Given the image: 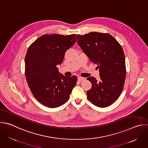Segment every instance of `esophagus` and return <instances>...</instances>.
<instances>
[{
  "mask_svg": "<svg viewBox=\"0 0 148 148\" xmlns=\"http://www.w3.org/2000/svg\"><path fill=\"white\" fill-rule=\"evenodd\" d=\"M85 79H86V78H84V77H78V80L79 81H84Z\"/></svg>",
  "mask_w": 148,
  "mask_h": 148,
  "instance_id": "obj_1",
  "label": "esophagus"
}]
</instances>
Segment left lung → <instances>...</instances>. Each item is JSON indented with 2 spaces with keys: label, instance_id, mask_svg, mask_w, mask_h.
I'll return each instance as SVG.
<instances>
[{
  "label": "left lung",
  "instance_id": "8db88e82",
  "mask_svg": "<svg viewBox=\"0 0 148 148\" xmlns=\"http://www.w3.org/2000/svg\"><path fill=\"white\" fill-rule=\"evenodd\" d=\"M77 37L82 50L99 70V81L93 77L87 78L92 84L87 98L97 107H107L118 98L123 88L126 70L122 47L108 33L94 32L77 34Z\"/></svg>",
  "mask_w": 148,
  "mask_h": 148
}]
</instances>
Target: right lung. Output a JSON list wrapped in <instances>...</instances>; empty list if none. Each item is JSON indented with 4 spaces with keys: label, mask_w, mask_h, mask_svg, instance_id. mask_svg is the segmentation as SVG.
Masks as SVG:
<instances>
[{
    "label": "right lung",
    "mask_w": 148,
    "mask_h": 148,
    "mask_svg": "<svg viewBox=\"0 0 148 148\" xmlns=\"http://www.w3.org/2000/svg\"><path fill=\"white\" fill-rule=\"evenodd\" d=\"M76 41L74 34H45L28 48L25 57L26 81L34 98L47 107L64 104L76 85L77 76L60 75L57 67Z\"/></svg>",
    "instance_id": "1"
}]
</instances>
